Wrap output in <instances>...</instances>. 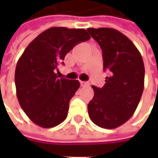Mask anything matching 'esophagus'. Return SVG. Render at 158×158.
<instances>
[{
    "label": "esophagus",
    "instance_id": "esophagus-1",
    "mask_svg": "<svg viewBox=\"0 0 158 158\" xmlns=\"http://www.w3.org/2000/svg\"><path fill=\"white\" fill-rule=\"evenodd\" d=\"M79 82H80V86H82V87H85V86H89V83L87 82V81H79Z\"/></svg>",
    "mask_w": 158,
    "mask_h": 158
}]
</instances>
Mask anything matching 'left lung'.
<instances>
[{
	"label": "left lung",
	"mask_w": 158,
	"mask_h": 158,
	"mask_svg": "<svg viewBox=\"0 0 158 158\" xmlns=\"http://www.w3.org/2000/svg\"><path fill=\"white\" fill-rule=\"evenodd\" d=\"M102 51L103 69L110 71L102 88L92 86L94 97L88 104L90 120L98 126L114 129L127 122L142 97L144 66L134 43L112 28H88Z\"/></svg>",
	"instance_id": "left-lung-1"
}]
</instances>
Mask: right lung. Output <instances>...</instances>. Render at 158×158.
<instances>
[{"instance_id":"1","label":"right lung","mask_w":158,"mask_h":158,"mask_svg":"<svg viewBox=\"0 0 158 158\" xmlns=\"http://www.w3.org/2000/svg\"><path fill=\"white\" fill-rule=\"evenodd\" d=\"M90 38L85 29L51 27L36 36L23 51L15 69L16 95L29 119L43 128L61 123L79 88V80L55 73L66 55Z\"/></svg>"}]
</instances>
